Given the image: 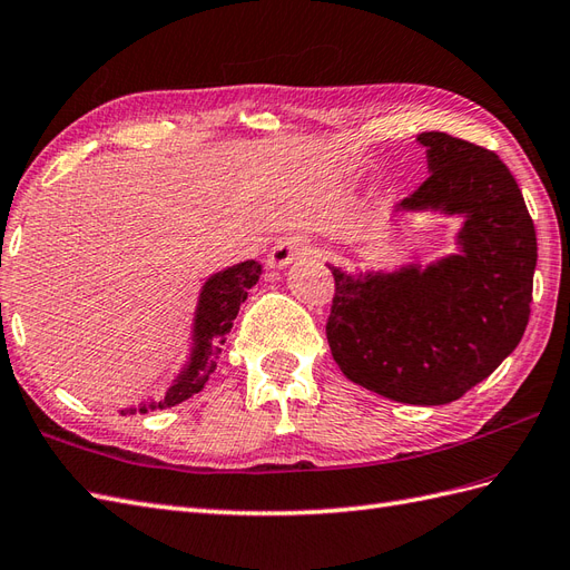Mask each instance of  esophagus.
Wrapping results in <instances>:
<instances>
[{
	"label": "esophagus",
	"instance_id": "1",
	"mask_svg": "<svg viewBox=\"0 0 570 570\" xmlns=\"http://www.w3.org/2000/svg\"><path fill=\"white\" fill-rule=\"evenodd\" d=\"M315 247L301 238V236H288V238H282L279 243H276L269 255H267V267L272 269H284L286 265H291L296 257H305V255H313Z\"/></svg>",
	"mask_w": 570,
	"mask_h": 570
}]
</instances>
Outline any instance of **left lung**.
Listing matches in <instances>:
<instances>
[{"label":"left lung","mask_w":570,"mask_h":570,"mask_svg":"<svg viewBox=\"0 0 570 570\" xmlns=\"http://www.w3.org/2000/svg\"><path fill=\"white\" fill-rule=\"evenodd\" d=\"M429 178L397 212L462 214L460 255L426 269L352 276L330 267L327 342L356 385L406 404H448L489 377L530 320L537 233L520 187L493 151L424 132Z\"/></svg>","instance_id":"left-lung-1"}]
</instances>
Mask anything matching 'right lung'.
I'll list each match as a JSON object with an SVG mask.
<instances>
[{"instance_id":"right-lung-1","label":"right lung","mask_w":570,"mask_h":570,"mask_svg":"<svg viewBox=\"0 0 570 570\" xmlns=\"http://www.w3.org/2000/svg\"><path fill=\"white\" fill-rule=\"evenodd\" d=\"M262 274V267L255 259L240 262L224 272L214 274L212 279L204 284L199 294V305L195 315V348L193 358H189L187 368L178 375L164 400L141 404L139 412L149 410H166V406H175L185 400H189L209 381V375L216 368V358L222 354V344L226 342V334L233 327L240 303H245L247 291H250ZM137 412V410H129ZM127 414V412H122Z\"/></svg>"}]
</instances>
